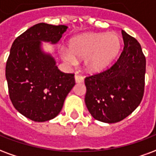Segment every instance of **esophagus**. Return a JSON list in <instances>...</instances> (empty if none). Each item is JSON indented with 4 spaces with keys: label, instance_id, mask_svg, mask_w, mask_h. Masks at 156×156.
<instances>
[{
    "label": "esophagus",
    "instance_id": "esophagus-1",
    "mask_svg": "<svg viewBox=\"0 0 156 156\" xmlns=\"http://www.w3.org/2000/svg\"><path fill=\"white\" fill-rule=\"evenodd\" d=\"M74 79L76 83H83V78L82 76H80V75H75Z\"/></svg>",
    "mask_w": 156,
    "mask_h": 156
}]
</instances>
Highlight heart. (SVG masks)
I'll return each instance as SVG.
<instances>
[{"label":"heart","mask_w":156,"mask_h":156,"mask_svg":"<svg viewBox=\"0 0 156 156\" xmlns=\"http://www.w3.org/2000/svg\"><path fill=\"white\" fill-rule=\"evenodd\" d=\"M69 50H61V56L67 63L74 64L76 59L83 58L87 72L98 73L112 64L122 49V40L115 33H88L73 38Z\"/></svg>","instance_id":"obj_1"}]
</instances>
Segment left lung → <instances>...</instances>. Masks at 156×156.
<instances>
[{"label": "left lung", "mask_w": 156, "mask_h": 156, "mask_svg": "<svg viewBox=\"0 0 156 156\" xmlns=\"http://www.w3.org/2000/svg\"><path fill=\"white\" fill-rule=\"evenodd\" d=\"M124 49L113 66L85 78V103L94 119L116 123L135 111L144 94L146 58L135 38L122 30Z\"/></svg>", "instance_id": "obj_1"}]
</instances>
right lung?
<instances>
[{
    "label": "right lung",
    "instance_id": "add662e5",
    "mask_svg": "<svg viewBox=\"0 0 156 156\" xmlns=\"http://www.w3.org/2000/svg\"><path fill=\"white\" fill-rule=\"evenodd\" d=\"M66 25L40 23L18 36L11 45L5 66L10 101L20 113L34 122L55 118L75 85L74 74L58 69L43 42L56 44Z\"/></svg>",
    "mask_w": 156,
    "mask_h": 156
}]
</instances>
